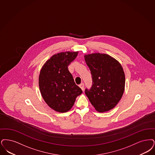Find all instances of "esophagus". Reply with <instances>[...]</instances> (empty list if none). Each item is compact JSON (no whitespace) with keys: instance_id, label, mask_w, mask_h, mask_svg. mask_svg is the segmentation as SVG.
Returning <instances> with one entry per match:
<instances>
[{"instance_id":"obj_1","label":"esophagus","mask_w":155,"mask_h":155,"mask_svg":"<svg viewBox=\"0 0 155 155\" xmlns=\"http://www.w3.org/2000/svg\"><path fill=\"white\" fill-rule=\"evenodd\" d=\"M79 86L81 88V89L84 91V83H81Z\"/></svg>"}]
</instances>
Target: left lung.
I'll return each mask as SVG.
<instances>
[{"label":"left lung","instance_id":"1","mask_svg":"<svg viewBox=\"0 0 155 155\" xmlns=\"http://www.w3.org/2000/svg\"><path fill=\"white\" fill-rule=\"evenodd\" d=\"M92 78V86L85 94L97 111H108L121 99L125 85V75L121 64L107 54L85 55Z\"/></svg>","mask_w":155,"mask_h":155}]
</instances>
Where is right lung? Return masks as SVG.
Wrapping results in <instances>:
<instances>
[{
  "instance_id": "1",
  "label": "right lung",
  "mask_w": 155,
  "mask_h": 155,
  "mask_svg": "<svg viewBox=\"0 0 155 155\" xmlns=\"http://www.w3.org/2000/svg\"><path fill=\"white\" fill-rule=\"evenodd\" d=\"M78 52H61L52 56L44 64L38 80L40 91L46 103L59 112L69 111L76 97L82 93L68 69Z\"/></svg>"
}]
</instances>
